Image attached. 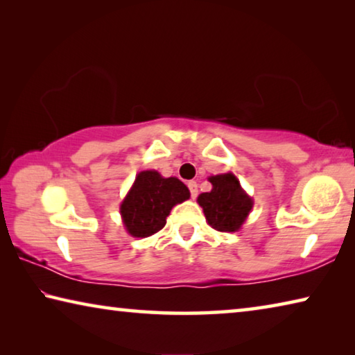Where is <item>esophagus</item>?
<instances>
[{
	"mask_svg": "<svg viewBox=\"0 0 355 355\" xmlns=\"http://www.w3.org/2000/svg\"><path fill=\"white\" fill-rule=\"evenodd\" d=\"M188 188L191 191V197L192 199H196L197 194H199V189H197V182H189L188 183Z\"/></svg>",
	"mask_w": 355,
	"mask_h": 355,
	"instance_id": "esophagus-1",
	"label": "esophagus"
}]
</instances>
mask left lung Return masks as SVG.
I'll use <instances>...</instances> for the list:
<instances>
[{"mask_svg":"<svg viewBox=\"0 0 355 355\" xmlns=\"http://www.w3.org/2000/svg\"><path fill=\"white\" fill-rule=\"evenodd\" d=\"M208 182L213 189L197 197L208 224L218 232H238L248 219L254 200L245 194L232 172L211 175Z\"/></svg>","mask_w":355,"mask_h":355,"instance_id":"left-lung-1","label":"left lung"}]
</instances>
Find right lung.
Here are the masks:
<instances>
[{
  "label": "right lung",
  "instance_id": "obj_1",
  "mask_svg": "<svg viewBox=\"0 0 355 355\" xmlns=\"http://www.w3.org/2000/svg\"><path fill=\"white\" fill-rule=\"evenodd\" d=\"M189 196V189L178 178H164L156 171H142L120 205L123 225L135 238L152 236L166 225L171 209L188 200Z\"/></svg>",
  "mask_w": 355,
  "mask_h": 355
}]
</instances>
